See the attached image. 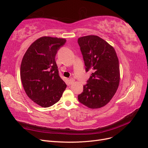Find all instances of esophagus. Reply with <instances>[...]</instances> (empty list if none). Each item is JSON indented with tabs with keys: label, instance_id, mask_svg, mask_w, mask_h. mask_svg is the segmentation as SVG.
<instances>
[{
	"label": "esophagus",
	"instance_id": "34e87169",
	"mask_svg": "<svg viewBox=\"0 0 148 148\" xmlns=\"http://www.w3.org/2000/svg\"><path fill=\"white\" fill-rule=\"evenodd\" d=\"M69 81L70 84H71L72 83H73V82H75V80H74L73 78H70Z\"/></svg>",
	"mask_w": 148,
	"mask_h": 148
}]
</instances>
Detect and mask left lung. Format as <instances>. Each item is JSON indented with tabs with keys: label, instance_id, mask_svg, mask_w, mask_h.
<instances>
[{
	"label": "left lung",
	"instance_id": "8db88e82",
	"mask_svg": "<svg viewBox=\"0 0 148 148\" xmlns=\"http://www.w3.org/2000/svg\"><path fill=\"white\" fill-rule=\"evenodd\" d=\"M86 71L92 73L83 86L78 101L91 109H99L110 102L120 82L119 62L114 48L97 36L79 38Z\"/></svg>",
	"mask_w": 148,
	"mask_h": 148
}]
</instances>
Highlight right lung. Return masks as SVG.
Instances as JSON below:
<instances>
[{"label":"right lung","mask_w":148,"mask_h":148,"mask_svg":"<svg viewBox=\"0 0 148 148\" xmlns=\"http://www.w3.org/2000/svg\"><path fill=\"white\" fill-rule=\"evenodd\" d=\"M65 42L64 38L41 37L31 44L22 59L20 77L25 91L42 107L59 101L66 88L55 60L57 51Z\"/></svg>","instance_id":"add662e5"}]
</instances>
